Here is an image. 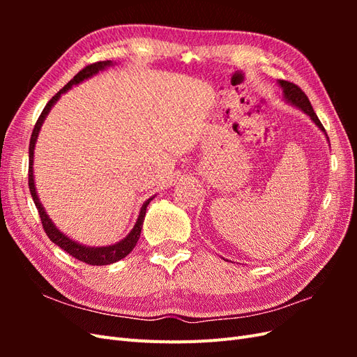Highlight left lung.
Instances as JSON below:
<instances>
[{
	"mask_svg": "<svg viewBox=\"0 0 357 357\" xmlns=\"http://www.w3.org/2000/svg\"><path fill=\"white\" fill-rule=\"evenodd\" d=\"M277 84H278L280 88H282V91H283V100H284L287 104L296 107V109L301 110L302 113H305V114L311 119V121L316 123V126L320 129V131H321L323 134H325L326 139L329 142V137H328V134H326V131H325V128H323V125L320 123L317 114L314 113V110H312L310 100L307 98V95L301 91V88H298L296 84L290 83V82H286V80H277Z\"/></svg>",
	"mask_w": 357,
	"mask_h": 357,
	"instance_id": "1",
	"label": "left lung"
}]
</instances>
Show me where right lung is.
<instances>
[{
  "label": "right lung",
  "instance_id": "add662e5",
  "mask_svg": "<svg viewBox=\"0 0 357 357\" xmlns=\"http://www.w3.org/2000/svg\"><path fill=\"white\" fill-rule=\"evenodd\" d=\"M112 66H114L113 61L95 62V63H92V66H88V67L83 68L82 71L75 74L74 77L66 86H63V88L46 104L45 110L41 112L38 121L34 126V131H32L31 142H29V174H28L29 176V192H31V197H32V199H34V204H36V207L38 210L43 228H45V231H46V234H47V236H49L52 243H55L56 245H59L63 252L70 253L73 257L79 259V261H82L84 264H89V265H110V264L121 261V259L126 257L129 253L134 250V247H135V244L139 238V234H142V229H143V222H144V218H146L147 205L156 195L150 197L147 201H144V204L142 205V208H139V213H138V218H137L134 228L131 229V232H129L125 236L123 240L117 241L114 244H110V245H101V247L86 245V244H82L79 241L70 238L68 235H66L62 231H59L56 228V225L53 223V220L49 218V214L46 213L45 207H43V204L40 202V198H38V193H37V189H36L34 167H32V165H34V150H36V143H37L41 125L45 123L47 114L53 109V105H55L61 96L66 92H68L73 88V86H77V84L83 83L84 80L93 77L95 74H98L100 71H104L105 68H109Z\"/></svg>",
  "mask_w": 357,
  "mask_h": 357
}]
</instances>
